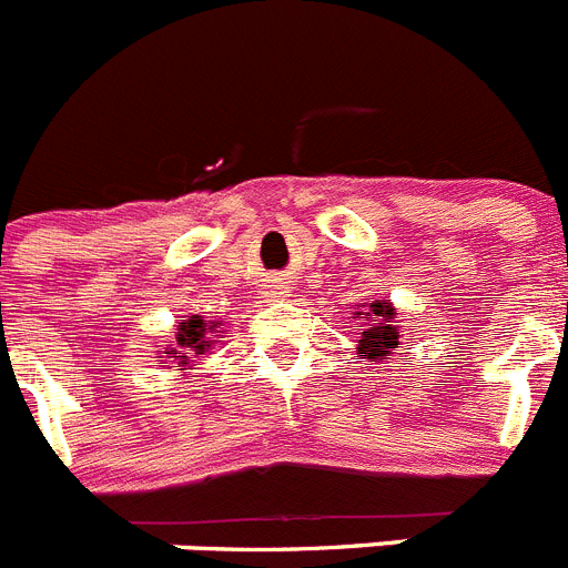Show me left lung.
Wrapping results in <instances>:
<instances>
[{"label":"left lung","mask_w":568,"mask_h":568,"mask_svg":"<svg viewBox=\"0 0 568 568\" xmlns=\"http://www.w3.org/2000/svg\"><path fill=\"white\" fill-rule=\"evenodd\" d=\"M355 315H369L366 318V327L361 333L358 341V353L364 358L373 361H384L386 355L393 353L395 346H398V321H395V310L389 301H373L369 304V313H355Z\"/></svg>","instance_id":"1"}]
</instances>
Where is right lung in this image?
<instances>
[{"label": "right lung", "mask_w": 568, "mask_h": 568, "mask_svg": "<svg viewBox=\"0 0 568 568\" xmlns=\"http://www.w3.org/2000/svg\"><path fill=\"white\" fill-rule=\"evenodd\" d=\"M215 321H204L202 315H187V318L179 324V333H175V344H170L164 349V364H173V366H190L193 358L204 355L210 349L213 341L207 338L213 333Z\"/></svg>", "instance_id": "obj_1"}]
</instances>
